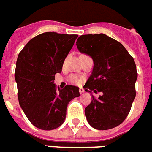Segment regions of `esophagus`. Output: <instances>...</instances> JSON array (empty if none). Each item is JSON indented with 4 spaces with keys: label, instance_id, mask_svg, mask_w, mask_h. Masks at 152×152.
<instances>
[{
    "label": "esophagus",
    "instance_id": "esophagus-1",
    "mask_svg": "<svg viewBox=\"0 0 152 152\" xmlns=\"http://www.w3.org/2000/svg\"><path fill=\"white\" fill-rule=\"evenodd\" d=\"M79 91L80 92V93H83L84 91V89L83 88H80V89H79Z\"/></svg>",
    "mask_w": 152,
    "mask_h": 152
}]
</instances>
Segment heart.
Returning <instances> with one entry per match:
<instances>
[{"instance_id":"obj_1","label":"heart","mask_w":152,"mask_h":152,"mask_svg":"<svg viewBox=\"0 0 152 152\" xmlns=\"http://www.w3.org/2000/svg\"><path fill=\"white\" fill-rule=\"evenodd\" d=\"M68 81L73 84H80L82 82V77L76 76L74 74H72L68 76Z\"/></svg>"}]
</instances>
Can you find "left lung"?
I'll use <instances>...</instances> for the list:
<instances>
[{
	"instance_id": "8db88e82",
	"label": "left lung",
	"mask_w": 152,
	"mask_h": 152,
	"mask_svg": "<svg viewBox=\"0 0 152 152\" xmlns=\"http://www.w3.org/2000/svg\"><path fill=\"white\" fill-rule=\"evenodd\" d=\"M76 46L94 62L85 91L103 93L99 98L92 96L84 110L88 122L97 130L117 127L129 114L136 95L134 59L121 43L103 33L82 35Z\"/></svg>"
}]
</instances>
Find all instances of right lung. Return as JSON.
Here are the masks:
<instances>
[{"mask_svg": "<svg viewBox=\"0 0 152 152\" xmlns=\"http://www.w3.org/2000/svg\"><path fill=\"white\" fill-rule=\"evenodd\" d=\"M77 35L47 32L26 44L17 57L15 80L20 106L30 122L40 129L50 131L61 126L69 102L80 96L78 87L66 85L56 89L55 74L62 70L64 61Z\"/></svg>", "mask_w": 152, "mask_h": 152, "instance_id": "obj_1", "label": "right lung"}]
</instances>
